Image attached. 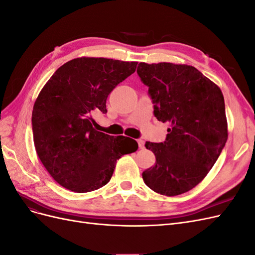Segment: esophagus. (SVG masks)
<instances>
[{"label":"esophagus","instance_id":"esophagus-1","mask_svg":"<svg viewBox=\"0 0 255 255\" xmlns=\"http://www.w3.org/2000/svg\"><path fill=\"white\" fill-rule=\"evenodd\" d=\"M138 146H139V149H143L144 148V141L142 139H138Z\"/></svg>","mask_w":255,"mask_h":255}]
</instances>
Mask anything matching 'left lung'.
<instances>
[{"label":"left lung","mask_w":255,"mask_h":255,"mask_svg":"<svg viewBox=\"0 0 255 255\" xmlns=\"http://www.w3.org/2000/svg\"><path fill=\"white\" fill-rule=\"evenodd\" d=\"M137 74L149 88L154 116L170 123L164 142H145L156 160L142 172L143 182L160 195L184 194L204 179L226 145L222 92L187 65L140 63Z\"/></svg>","instance_id":"left-lung-1"}]
</instances>
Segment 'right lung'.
I'll list each match as a JSON object with an SVG mask.
<instances>
[{"instance_id": "add662e5", "label": "right lung", "mask_w": 255, "mask_h": 255, "mask_svg": "<svg viewBox=\"0 0 255 255\" xmlns=\"http://www.w3.org/2000/svg\"><path fill=\"white\" fill-rule=\"evenodd\" d=\"M136 66L103 57L75 58L59 67L40 91L32 115L35 148L63 187L75 192L103 187L117 159L137 150L135 140L129 145L128 137L98 132L91 123L95 113H107V97Z\"/></svg>"}]
</instances>
